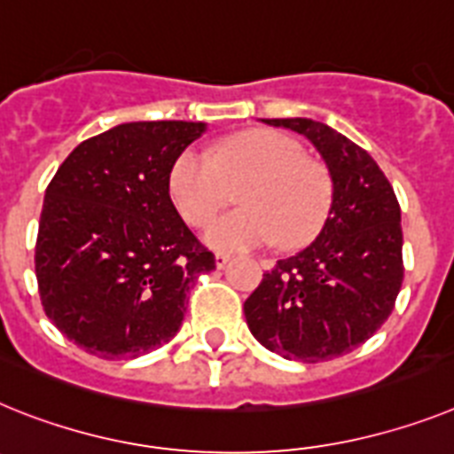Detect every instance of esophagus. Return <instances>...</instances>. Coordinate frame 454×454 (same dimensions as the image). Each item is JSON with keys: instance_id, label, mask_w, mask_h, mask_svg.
Wrapping results in <instances>:
<instances>
[{"instance_id": "obj_1", "label": "esophagus", "mask_w": 454, "mask_h": 454, "mask_svg": "<svg viewBox=\"0 0 454 454\" xmlns=\"http://www.w3.org/2000/svg\"><path fill=\"white\" fill-rule=\"evenodd\" d=\"M230 254H224V253H218L215 254V266H218V269H224V266L230 264Z\"/></svg>"}]
</instances>
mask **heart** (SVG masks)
<instances>
[{
  "label": "heart",
  "instance_id": "b5f03b06",
  "mask_svg": "<svg viewBox=\"0 0 454 454\" xmlns=\"http://www.w3.org/2000/svg\"><path fill=\"white\" fill-rule=\"evenodd\" d=\"M246 179L236 200L243 207L213 220L204 241L223 253L254 247L303 246L315 239L331 211V176L308 160L296 139L275 130H250L218 146L215 158L190 146L172 162L169 200L181 218L204 224L223 207L227 184Z\"/></svg>",
  "mask_w": 454,
  "mask_h": 454
}]
</instances>
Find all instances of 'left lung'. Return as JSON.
<instances>
[{"instance_id":"1","label":"left lung","mask_w":454,"mask_h":454,"mask_svg":"<svg viewBox=\"0 0 454 454\" xmlns=\"http://www.w3.org/2000/svg\"><path fill=\"white\" fill-rule=\"evenodd\" d=\"M303 135L333 184L319 236L280 259L243 305L250 333L282 358L321 363L370 340L402 289V213L374 158L312 119H262Z\"/></svg>"}]
</instances>
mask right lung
Listing matches in <instances>:
<instances>
[{"instance_id": "obj_1", "label": "right lung", "mask_w": 454, "mask_h": 454, "mask_svg": "<svg viewBox=\"0 0 454 454\" xmlns=\"http://www.w3.org/2000/svg\"><path fill=\"white\" fill-rule=\"evenodd\" d=\"M207 123L133 121L84 139L43 200L36 280L48 319L98 358H137L179 333L185 294L215 269L168 176Z\"/></svg>"}]
</instances>
